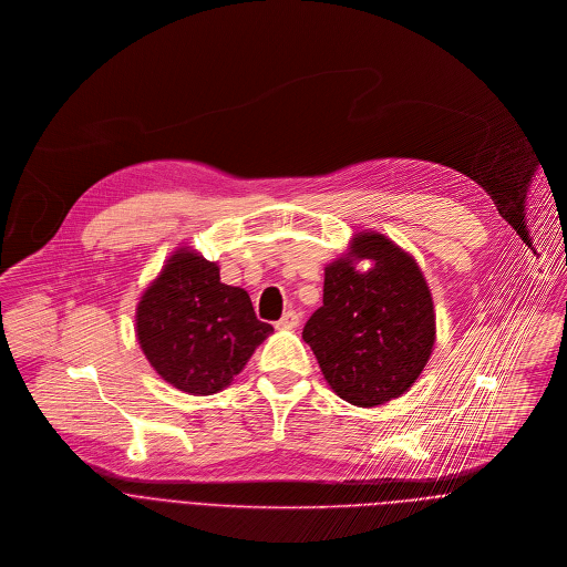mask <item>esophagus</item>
I'll return each instance as SVG.
<instances>
[{"label":"esophagus","instance_id":"1","mask_svg":"<svg viewBox=\"0 0 567 567\" xmlns=\"http://www.w3.org/2000/svg\"><path fill=\"white\" fill-rule=\"evenodd\" d=\"M297 326H299V315L295 310L284 312V317L277 321V328H281V330H290V328H297Z\"/></svg>","mask_w":567,"mask_h":567}]
</instances>
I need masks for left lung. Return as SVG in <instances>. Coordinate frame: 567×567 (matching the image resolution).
<instances>
[{
	"label": "left lung",
	"instance_id": "1",
	"mask_svg": "<svg viewBox=\"0 0 567 567\" xmlns=\"http://www.w3.org/2000/svg\"><path fill=\"white\" fill-rule=\"evenodd\" d=\"M359 258H372L368 274ZM330 388L348 403L374 408L401 396L434 346V308L410 255L377 233L354 237L350 252L326 268L323 306L303 326Z\"/></svg>",
	"mask_w": 567,
	"mask_h": 567
}]
</instances>
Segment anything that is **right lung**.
<instances>
[{"instance_id":"obj_1","label":"right lung","mask_w":567,"mask_h":567,"mask_svg":"<svg viewBox=\"0 0 567 567\" xmlns=\"http://www.w3.org/2000/svg\"><path fill=\"white\" fill-rule=\"evenodd\" d=\"M272 332L244 288L219 281L217 264L177 250L137 306V339L151 365L188 394H215Z\"/></svg>"}]
</instances>
